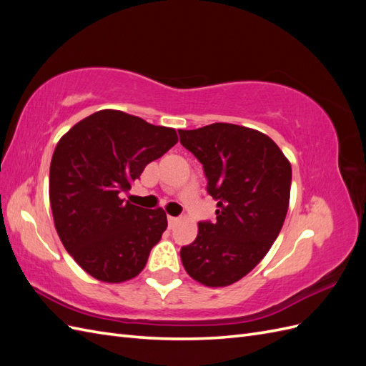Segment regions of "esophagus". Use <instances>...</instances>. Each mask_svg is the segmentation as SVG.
<instances>
[{
	"instance_id": "34e87169",
	"label": "esophagus",
	"mask_w": 366,
	"mask_h": 366,
	"mask_svg": "<svg viewBox=\"0 0 366 366\" xmlns=\"http://www.w3.org/2000/svg\"><path fill=\"white\" fill-rule=\"evenodd\" d=\"M179 217H168V223H169V226L172 227L174 224H177V223H179Z\"/></svg>"
}]
</instances>
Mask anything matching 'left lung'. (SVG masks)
<instances>
[{
    "label": "left lung",
    "instance_id": "left-lung-1",
    "mask_svg": "<svg viewBox=\"0 0 366 366\" xmlns=\"http://www.w3.org/2000/svg\"><path fill=\"white\" fill-rule=\"evenodd\" d=\"M180 143L203 164L217 221H200L194 242L180 250L191 278L207 287L239 281L278 238L289 210L292 166L257 129L212 124L179 129Z\"/></svg>",
    "mask_w": 366,
    "mask_h": 366
}]
</instances>
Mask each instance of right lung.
<instances>
[{
    "label": "right lung",
    "instance_id": "right-lung-1",
    "mask_svg": "<svg viewBox=\"0 0 366 366\" xmlns=\"http://www.w3.org/2000/svg\"><path fill=\"white\" fill-rule=\"evenodd\" d=\"M177 140L172 128L102 109L77 122L58 142L49 183L54 227L93 278L124 282L147 265L168 219L162 207L134 206L122 194Z\"/></svg>",
    "mask_w": 366,
    "mask_h": 366
}]
</instances>
